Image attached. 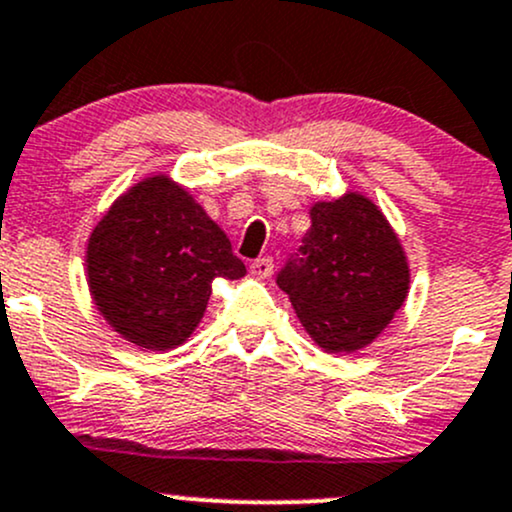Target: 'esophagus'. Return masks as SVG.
Masks as SVG:
<instances>
[{
  "label": "esophagus",
  "mask_w": 512,
  "mask_h": 512,
  "mask_svg": "<svg viewBox=\"0 0 512 512\" xmlns=\"http://www.w3.org/2000/svg\"><path fill=\"white\" fill-rule=\"evenodd\" d=\"M272 269H274V260L272 257H260V260H255L250 265V272L255 274L257 279H267L269 274H272Z\"/></svg>",
  "instance_id": "34e87169"
}]
</instances>
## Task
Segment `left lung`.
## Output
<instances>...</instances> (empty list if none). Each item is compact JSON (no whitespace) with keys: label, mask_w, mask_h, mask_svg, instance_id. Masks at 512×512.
<instances>
[{"label":"left lung","mask_w":512,"mask_h":512,"mask_svg":"<svg viewBox=\"0 0 512 512\" xmlns=\"http://www.w3.org/2000/svg\"><path fill=\"white\" fill-rule=\"evenodd\" d=\"M299 260L279 272L303 330L325 352L372 345L411 289L396 230L369 196L347 192L311 206Z\"/></svg>","instance_id":"obj_1"}]
</instances>
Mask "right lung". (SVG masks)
<instances>
[{"label":"right lung","mask_w":512,"mask_h":512,"mask_svg":"<svg viewBox=\"0 0 512 512\" xmlns=\"http://www.w3.org/2000/svg\"><path fill=\"white\" fill-rule=\"evenodd\" d=\"M84 262L106 323L155 352L192 338L213 279L245 277L228 235L170 174L140 179L109 206L89 235Z\"/></svg>","instance_id":"1"}]
</instances>
